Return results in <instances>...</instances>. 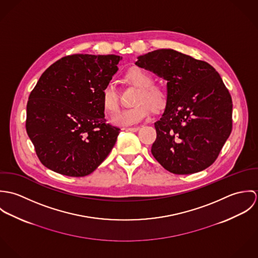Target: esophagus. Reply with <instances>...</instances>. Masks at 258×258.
Returning a JSON list of instances; mask_svg holds the SVG:
<instances>
[{
    "mask_svg": "<svg viewBox=\"0 0 258 258\" xmlns=\"http://www.w3.org/2000/svg\"><path fill=\"white\" fill-rule=\"evenodd\" d=\"M139 129H140V127H127V128H126L127 131H132V132H136V131H138Z\"/></svg>",
    "mask_w": 258,
    "mask_h": 258,
    "instance_id": "obj_1",
    "label": "esophagus"
}]
</instances>
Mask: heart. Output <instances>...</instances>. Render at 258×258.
Listing matches in <instances>:
<instances>
[{
    "mask_svg": "<svg viewBox=\"0 0 258 258\" xmlns=\"http://www.w3.org/2000/svg\"><path fill=\"white\" fill-rule=\"evenodd\" d=\"M125 79L133 86L139 88L136 96V106L118 111L113 115L111 121L117 126H132L145 120L151 109L158 112L164 109L168 103V93L166 89L154 83V77L142 69H132ZM102 105L108 113H114L119 107V98L113 83H107L102 89Z\"/></svg>",
    "mask_w": 258,
    "mask_h": 258,
    "instance_id": "obj_1",
    "label": "heart"
}]
</instances>
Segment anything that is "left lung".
Listing matches in <instances>:
<instances>
[{"label":"left lung","instance_id":"obj_1","mask_svg":"<svg viewBox=\"0 0 258 258\" xmlns=\"http://www.w3.org/2000/svg\"><path fill=\"white\" fill-rule=\"evenodd\" d=\"M136 66L168 81V103L155 122L154 158L177 175L213 165L232 129V100L221 75L208 62L174 49L141 55Z\"/></svg>","mask_w":258,"mask_h":258}]
</instances>
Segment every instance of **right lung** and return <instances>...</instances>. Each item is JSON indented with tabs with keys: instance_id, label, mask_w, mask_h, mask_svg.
<instances>
[{
	"instance_id": "add662e5",
	"label": "right lung",
	"mask_w": 258,
	"mask_h": 258,
	"mask_svg": "<svg viewBox=\"0 0 258 258\" xmlns=\"http://www.w3.org/2000/svg\"><path fill=\"white\" fill-rule=\"evenodd\" d=\"M120 59L114 54H73L41 74L29 96L26 129L43 166L84 177L109 155L120 129L106 123L102 89Z\"/></svg>"
}]
</instances>
